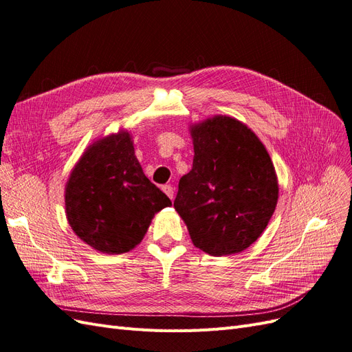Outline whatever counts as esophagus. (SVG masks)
<instances>
[{"label":"esophagus","instance_id":"esophagus-1","mask_svg":"<svg viewBox=\"0 0 352 352\" xmlns=\"http://www.w3.org/2000/svg\"><path fill=\"white\" fill-rule=\"evenodd\" d=\"M162 190H164V192L169 199H171V200L174 199V188H173V186H164Z\"/></svg>","mask_w":352,"mask_h":352}]
</instances>
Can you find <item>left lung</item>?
Wrapping results in <instances>:
<instances>
[{"mask_svg": "<svg viewBox=\"0 0 352 352\" xmlns=\"http://www.w3.org/2000/svg\"><path fill=\"white\" fill-rule=\"evenodd\" d=\"M195 157L174 208L191 241L210 256L241 253L262 235L278 203V177L245 124L214 116L190 127Z\"/></svg>", "mask_w": 352, "mask_h": 352, "instance_id": "obj_1", "label": "left lung"}]
</instances>
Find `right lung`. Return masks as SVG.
Returning a JSON list of instances; mask_svg holds the SVG:
<instances>
[{
    "label": "right lung",
    "instance_id": "1",
    "mask_svg": "<svg viewBox=\"0 0 352 352\" xmlns=\"http://www.w3.org/2000/svg\"><path fill=\"white\" fill-rule=\"evenodd\" d=\"M171 205L134 155L129 131L90 144L65 184V214L82 241L107 254L138 245L155 213Z\"/></svg>",
    "mask_w": 352,
    "mask_h": 352
}]
</instances>
